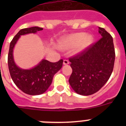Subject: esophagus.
Instances as JSON below:
<instances>
[{"instance_id":"1","label":"esophagus","mask_w":126,"mask_h":126,"mask_svg":"<svg viewBox=\"0 0 126 126\" xmlns=\"http://www.w3.org/2000/svg\"><path fill=\"white\" fill-rule=\"evenodd\" d=\"M63 64H64V65H67V64H69V62L67 60H64V61H63Z\"/></svg>"}]
</instances>
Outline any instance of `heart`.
I'll use <instances>...</instances> for the list:
<instances>
[{"instance_id": "heart-1", "label": "heart", "mask_w": 126, "mask_h": 126, "mask_svg": "<svg viewBox=\"0 0 126 126\" xmlns=\"http://www.w3.org/2000/svg\"><path fill=\"white\" fill-rule=\"evenodd\" d=\"M93 37L85 33H76L62 38L59 41V45L62 48H69L76 46L74 52L80 53L89 47L93 43Z\"/></svg>"}]
</instances>
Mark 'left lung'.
<instances>
[{"instance_id":"8db88e82","label":"left lung","mask_w":126,"mask_h":126,"mask_svg":"<svg viewBox=\"0 0 126 126\" xmlns=\"http://www.w3.org/2000/svg\"><path fill=\"white\" fill-rule=\"evenodd\" d=\"M102 38L76 56L69 58L73 73L69 82L78 94L88 96L100 90L110 78L115 61L113 38L98 27Z\"/></svg>"}]
</instances>
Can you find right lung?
<instances>
[{
  "label": "right lung",
  "mask_w": 126,
  "mask_h": 126,
  "mask_svg": "<svg viewBox=\"0 0 126 126\" xmlns=\"http://www.w3.org/2000/svg\"><path fill=\"white\" fill-rule=\"evenodd\" d=\"M42 30V28L38 26L22 29L10 43L8 67L11 78L22 92L30 95H38L45 93L50 86L53 76L61 69L63 64L62 59L57 62L43 59L30 69H23L16 65L13 57V49L20 36L29 33H36Z\"/></svg>",
  "instance_id": "add662e5"
}]
</instances>
